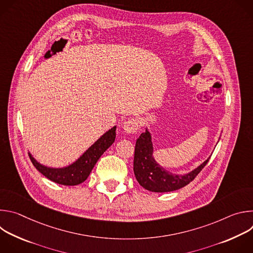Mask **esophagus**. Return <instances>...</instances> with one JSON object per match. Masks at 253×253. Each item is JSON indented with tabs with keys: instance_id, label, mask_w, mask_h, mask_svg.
I'll return each mask as SVG.
<instances>
[{
	"instance_id": "34e87169",
	"label": "esophagus",
	"mask_w": 253,
	"mask_h": 253,
	"mask_svg": "<svg viewBox=\"0 0 253 253\" xmlns=\"http://www.w3.org/2000/svg\"><path fill=\"white\" fill-rule=\"evenodd\" d=\"M122 128H123V130L125 131V133L134 134V133H136V132L138 131V129H139L138 120L135 119V118L128 119V120H126V121L123 123Z\"/></svg>"
}]
</instances>
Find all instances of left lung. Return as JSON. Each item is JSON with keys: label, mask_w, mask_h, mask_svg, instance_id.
<instances>
[{"label": "left lung", "mask_w": 253, "mask_h": 253, "mask_svg": "<svg viewBox=\"0 0 253 253\" xmlns=\"http://www.w3.org/2000/svg\"><path fill=\"white\" fill-rule=\"evenodd\" d=\"M220 139V137H219ZM152 135L146 127L136 141L134 154V174L139 184L152 192H170L189 184L203 169L210 156L188 173L173 174L160 165L153 156Z\"/></svg>", "instance_id": "1"}]
</instances>
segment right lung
<instances>
[{"instance_id": "1", "label": "right lung", "mask_w": 253, "mask_h": 253, "mask_svg": "<svg viewBox=\"0 0 253 253\" xmlns=\"http://www.w3.org/2000/svg\"><path fill=\"white\" fill-rule=\"evenodd\" d=\"M115 138L116 126L106 131L78 159L64 167H49L38 162L30 152L29 156L36 169L51 181L61 185L74 186L88 178L99 158L112 145Z\"/></svg>"}]
</instances>
